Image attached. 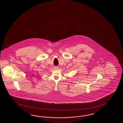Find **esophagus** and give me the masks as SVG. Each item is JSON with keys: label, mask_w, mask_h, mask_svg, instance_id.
<instances>
[{"label": "esophagus", "mask_w": 123, "mask_h": 123, "mask_svg": "<svg viewBox=\"0 0 123 123\" xmlns=\"http://www.w3.org/2000/svg\"><path fill=\"white\" fill-rule=\"evenodd\" d=\"M54 68H55V69H58V67H57V66H55Z\"/></svg>", "instance_id": "obj_1"}]
</instances>
